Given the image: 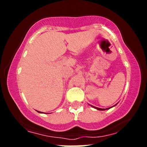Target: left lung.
<instances>
[{
	"label": "left lung",
	"mask_w": 147,
	"mask_h": 147,
	"mask_svg": "<svg viewBox=\"0 0 147 147\" xmlns=\"http://www.w3.org/2000/svg\"><path fill=\"white\" fill-rule=\"evenodd\" d=\"M116 105V104H115ZM91 106H92V107L94 108V109H97V110H99V111H105L106 109V110H108V109H111V108H112V107H113V106H112V107H110V108H108V109H100V108H97V107H95V106H92V105H90Z\"/></svg>",
	"instance_id": "1"
}]
</instances>
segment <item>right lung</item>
I'll list each match as a JSON object with an SVG mask.
<instances>
[{
    "instance_id": "right-lung-1",
    "label": "right lung",
    "mask_w": 147,
    "mask_h": 147,
    "mask_svg": "<svg viewBox=\"0 0 147 147\" xmlns=\"http://www.w3.org/2000/svg\"><path fill=\"white\" fill-rule=\"evenodd\" d=\"M37 112H38V113H41V112H40V111H37Z\"/></svg>"
}]
</instances>
